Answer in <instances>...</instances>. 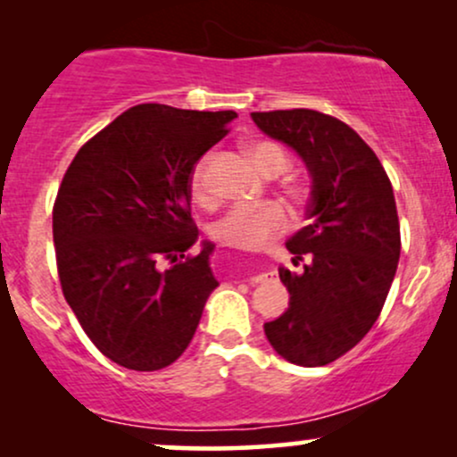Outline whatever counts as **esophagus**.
Segmentation results:
<instances>
[{
  "label": "esophagus",
  "instance_id": "34e87169",
  "mask_svg": "<svg viewBox=\"0 0 457 457\" xmlns=\"http://www.w3.org/2000/svg\"><path fill=\"white\" fill-rule=\"evenodd\" d=\"M269 279H272V272H260V275H255V277H251V283H253V286H258V283H264V281H269Z\"/></svg>",
  "mask_w": 457,
  "mask_h": 457
}]
</instances>
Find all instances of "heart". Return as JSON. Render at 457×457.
Wrapping results in <instances>:
<instances>
[{
  "instance_id": "1",
  "label": "heart",
  "mask_w": 457,
  "mask_h": 457,
  "mask_svg": "<svg viewBox=\"0 0 457 457\" xmlns=\"http://www.w3.org/2000/svg\"><path fill=\"white\" fill-rule=\"evenodd\" d=\"M249 156L262 174L279 176L290 167V154L277 141L258 139L249 144ZM212 162L214 154H206L193 165L191 176H188V195L202 208L217 206V188L212 185ZM286 197L303 208L312 197V185L303 180H292L283 187ZM287 214L281 204L262 202L249 204V206H236L228 214H223L217 223L212 225V236L217 243L240 251H258L269 240L286 232Z\"/></svg>"
}]
</instances>
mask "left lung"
<instances>
[{
  "label": "left lung",
  "instance_id": "1",
  "mask_svg": "<svg viewBox=\"0 0 457 457\" xmlns=\"http://www.w3.org/2000/svg\"><path fill=\"white\" fill-rule=\"evenodd\" d=\"M255 124L292 145L313 178L309 225L287 240L279 277L290 307L264 324L272 348L303 367L328 365L378 320L400 260V219L385 167L348 124L313 109L255 112Z\"/></svg>",
  "mask_w": 457,
  "mask_h": 457
}]
</instances>
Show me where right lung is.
<instances>
[{
  "mask_svg": "<svg viewBox=\"0 0 457 457\" xmlns=\"http://www.w3.org/2000/svg\"><path fill=\"white\" fill-rule=\"evenodd\" d=\"M234 112L145 103L98 130L68 165L54 204L57 275L87 337L135 371L171 365L219 286L197 243L188 176L229 133Z\"/></svg>",
  "mask_w": 457,
  "mask_h": 457,
  "instance_id": "obj_1",
  "label": "right lung"
}]
</instances>
